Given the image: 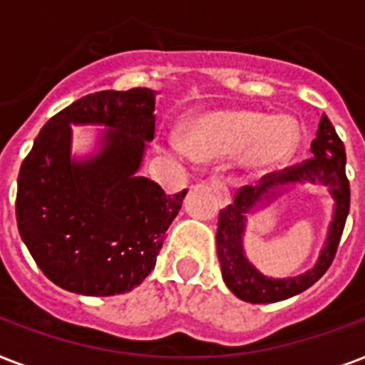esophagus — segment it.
<instances>
[{"label": "esophagus", "instance_id": "esophagus-1", "mask_svg": "<svg viewBox=\"0 0 365 365\" xmlns=\"http://www.w3.org/2000/svg\"><path fill=\"white\" fill-rule=\"evenodd\" d=\"M208 187L220 197L222 205H229V202H231V195H229L227 185H225V182H222L220 178H210V180H208Z\"/></svg>", "mask_w": 365, "mask_h": 365}]
</instances>
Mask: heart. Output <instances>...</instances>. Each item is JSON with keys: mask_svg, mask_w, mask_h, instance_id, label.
<instances>
[{"mask_svg": "<svg viewBox=\"0 0 365 365\" xmlns=\"http://www.w3.org/2000/svg\"><path fill=\"white\" fill-rule=\"evenodd\" d=\"M299 143V128L292 117H269L259 111H212L187 126L185 140L170 136L166 151L178 160L220 159L244 151V163L267 170L288 160Z\"/></svg>", "mask_w": 365, "mask_h": 365, "instance_id": "heart-1", "label": "heart"}]
</instances>
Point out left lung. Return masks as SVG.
Listing matches in <instances>:
<instances>
[{
    "label": "left lung",
    "instance_id": "1",
    "mask_svg": "<svg viewBox=\"0 0 365 365\" xmlns=\"http://www.w3.org/2000/svg\"><path fill=\"white\" fill-rule=\"evenodd\" d=\"M311 159L286 166L282 170L269 172L261 178L257 185H242L235 193L233 202L220 210L216 233L217 259L222 265L223 280L239 299L248 301V303H277V301L294 297L320 280L337 254V246L345 229L349 208H351V185H349V178L345 172V145L326 115L320 119L317 138L311 143ZM297 181H320L328 185L334 195L336 212L329 242L315 269L305 275L295 279H267L253 266L249 265L242 252V233L245 221L243 216L246 211L260 202L263 196L267 200L276 196L274 189L278 185Z\"/></svg>",
    "mask_w": 365,
    "mask_h": 365
}]
</instances>
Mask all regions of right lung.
Masks as SVG:
<instances>
[{
  "label": "right lung",
  "instance_id": "obj_1",
  "mask_svg": "<svg viewBox=\"0 0 365 365\" xmlns=\"http://www.w3.org/2000/svg\"><path fill=\"white\" fill-rule=\"evenodd\" d=\"M157 91H100L51 117L22 160L16 189L20 237L43 274L83 295L130 292L155 269L166 231L187 193L166 195L136 174L155 136ZM70 122L110 125L105 149L69 159Z\"/></svg>",
  "mask_w": 365,
  "mask_h": 365
}]
</instances>
